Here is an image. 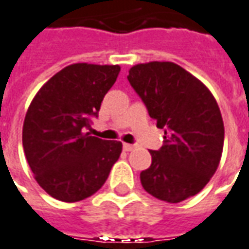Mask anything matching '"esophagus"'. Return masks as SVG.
<instances>
[{
    "instance_id": "esophagus-1",
    "label": "esophagus",
    "mask_w": 249,
    "mask_h": 249,
    "mask_svg": "<svg viewBox=\"0 0 249 249\" xmlns=\"http://www.w3.org/2000/svg\"><path fill=\"white\" fill-rule=\"evenodd\" d=\"M123 147H124L125 151H133V149H135V145H133V144H126V142H125Z\"/></svg>"
}]
</instances>
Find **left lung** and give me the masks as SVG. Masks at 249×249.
<instances>
[{"label":"left lung","mask_w":249,"mask_h":249,"mask_svg":"<svg viewBox=\"0 0 249 249\" xmlns=\"http://www.w3.org/2000/svg\"><path fill=\"white\" fill-rule=\"evenodd\" d=\"M164 144L149 151L140 173L144 190L170 203L198 194L215 173L224 147V123L214 97L201 81L171 62L136 64L128 75Z\"/></svg>","instance_id":"obj_1"}]
</instances>
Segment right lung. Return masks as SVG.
<instances>
[{"label": "right lung", "instance_id": "right-lung-1", "mask_svg": "<svg viewBox=\"0 0 249 249\" xmlns=\"http://www.w3.org/2000/svg\"><path fill=\"white\" fill-rule=\"evenodd\" d=\"M119 72L120 66H67L28 107L22 147L35 179L51 197L76 202L93 196L120 158L121 142L88 132Z\"/></svg>", "mask_w": 249, "mask_h": 249}]
</instances>
